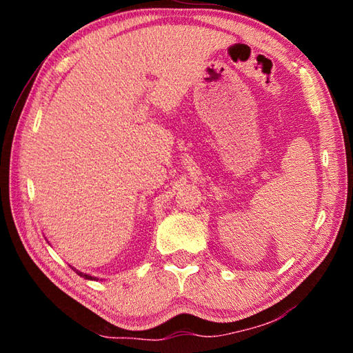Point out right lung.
<instances>
[{
    "label": "right lung",
    "instance_id": "add662e5",
    "mask_svg": "<svg viewBox=\"0 0 353 353\" xmlns=\"http://www.w3.org/2000/svg\"><path fill=\"white\" fill-rule=\"evenodd\" d=\"M74 270V268H73ZM76 271V274L77 276H81V277H83V279H87V280H98L97 277H92V276H88V274H83V272H81V271H77V270H74Z\"/></svg>",
    "mask_w": 353,
    "mask_h": 353
}]
</instances>
